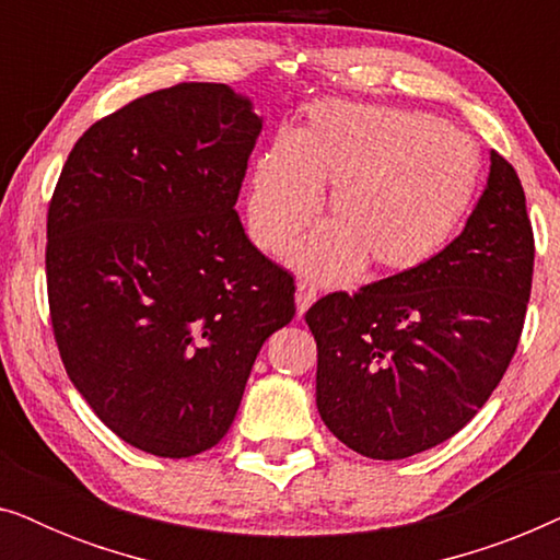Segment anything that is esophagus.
Masks as SVG:
<instances>
[{
	"mask_svg": "<svg viewBox=\"0 0 560 560\" xmlns=\"http://www.w3.org/2000/svg\"><path fill=\"white\" fill-rule=\"evenodd\" d=\"M318 298V290H316V285H311L308 280H301L298 282V288H295V305H298V313H303L311 308L313 305V301H316Z\"/></svg>",
	"mask_w": 560,
	"mask_h": 560,
	"instance_id": "1",
	"label": "esophagus"
}]
</instances>
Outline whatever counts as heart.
Here are the masks:
<instances>
[{"label": "heart", "mask_w": 560, "mask_h": 560, "mask_svg": "<svg viewBox=\"0 0 560 560\" xmlns=\"http://www.w3.org/2000/svg\"><path fill=\"white\" fill-rule=\"evenodd\" d=\"M479 155L462 129L393 106L328 104L252 163L247 229L280 255L316 221L320 188L334 221L293 252L318 280L410 270L433 255L471 201Z\"/></svg>", "instance_id": "1"}]
</instances>
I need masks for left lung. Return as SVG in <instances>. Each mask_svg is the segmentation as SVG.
<instances>
[{"instance_id":"8db88e82","label":"left lung","mask_w":560,"mask_h":560,"mask_svg":"<svg viewBox=\"0 0 560 560\" xmlns=\"http://www.w3.org/2000/svg\"><path fill=\"white\" fill-rule=\"evenodd\" d=\"M533 259L523 183L492 152L485 194L448 247L351 295L320 298L305 313L328 431L382 462L462 431L515 357Z\"/></svg>"}]
</instances>
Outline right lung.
<instances>
[{"mask_svg": "<svg viewBox=\"0 0 560 560\" xmlns=\"http://www.w3.org/2000/svg\"><path fill=\"white\" fill-rule=\"evenodd\" d=\"M262 119L224 83H175L98 119L48 206V303L68 377L129 446L224 439L252 364L295 316L293 275L234 211Z\"/></svg>", "mask_w": 560, "mask_h": 560, "instance_id": "1", "label": "right lung"}]
</instances>
